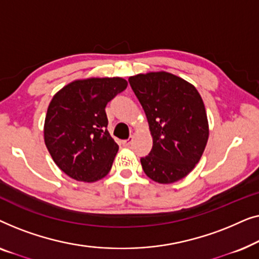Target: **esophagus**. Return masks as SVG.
I'll return each instance as SVG.
<instances>
[{
	"label": "esophagus",
	"instance_id": "esophagus-1",
	"mask_svg": "<svg viewBox=\"0 0 259 259\" xmlns=\"http://www.w3.org/2000/svg\"><path fill=\"white\" fill-rule=\"evenodd\" d=\"M132 141H133V138L131 137V138H128V139L122 140V141H121V144H122V146H130V145L132 144Z\"/></svg>",
	"mask_w": 259,
	"mask_h": 259
}]
</instances>
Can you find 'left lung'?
<instances>
[{"instance_id": "1", "label": "left lung", "mask_w": 259, "mask_h": 259, "mask_svg": "<svg viewBox=\"0 0 259 259\" xmlns=\"http://www.w3.org/2000/svg\"><path fill=\"white\" fill-rule=\"evenodd\" d=\"M128 82L147 116L153 147L140 159L147 177L171 184L198 164L208 139L205 106L196 87L166 72L138 74Z\"/></svg>"}]
</instances>
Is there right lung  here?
<instances>
[{
	"instance_id": "1",
	"label": "right lung",
	"mask_w": 259,
	"mask_h": 259,
	"mask_svg": "<svg viewBox=\"0 0 259 259\" xmlns=\"http://www.w3.org/2000/svg\"><path fill=\"white\" fill-rule=\"evenodd\" d=\"M121 77H93L67 84L53 97L45 120V143L62 172L97 182L111 171L119 150L107 131L105 107L125 91Z\"/></svg>"
}]
</instances>
